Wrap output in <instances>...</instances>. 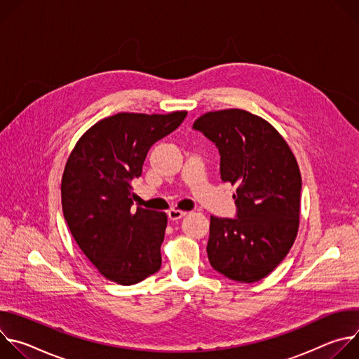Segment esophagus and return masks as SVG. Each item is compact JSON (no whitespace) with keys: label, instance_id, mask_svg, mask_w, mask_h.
<instances>
[{"label":"esophagus","instance_id":"34e87169","mask_svg":"<svg viewBox=\"0 0 359 359\" xmlns=\"http://www.w3.org/2000/svg\"><path fill=\"white\" fill-rule=\"evenodd\" d=\"M187 213L186 212H182V210H176V209H172L168 212V217L169 220L172 222H176V220H180L182 217H184Z\"/></svg>","mask_w":359,"mask_h":359}]
</instances>
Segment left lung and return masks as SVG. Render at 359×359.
I'll return each instance as SVG.
<instances>
[{
  "mask_svg": "<svg viewBox=\"0 0 359 359\" xmlns=\"http://www.w3.org/2000/svg\"><path fill=\"white\" fill-rule=\"evenodd\" d=\"M193 129L216 144L222 180L237 186L236 217H210L209 262L230 280L259 281L284 260L297 237V161L274 126L247 111L208 112Z\"/></svg>",
  "mask_w": 359,
  "mask_h": 359,
  "instance_id": "left-lung-1",
  "label": "left lung"
}]
</instances>
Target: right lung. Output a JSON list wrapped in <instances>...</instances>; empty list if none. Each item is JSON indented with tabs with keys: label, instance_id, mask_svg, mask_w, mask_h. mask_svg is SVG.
Returning <instances> with one entry per match:
<instances>
[{
	"label": "right lung",
	"instance_id": "1",
	"mask_svg": "<svg viewBox=\"0 0 359 359\" xmlns=\"http://www.w3.org/2000/svg\"><path fill=\"white\" fill-rule=\"evenodd\" d=\"M187 112L116 114L95 123L65 165L64 217L79 248L105 278L132 285L159 271L168 216L133 204L132 182L153 143L172 133Z\"/></svg>",
	"mask_w": 359,
	"mask_h": 359
}]
</instances>
